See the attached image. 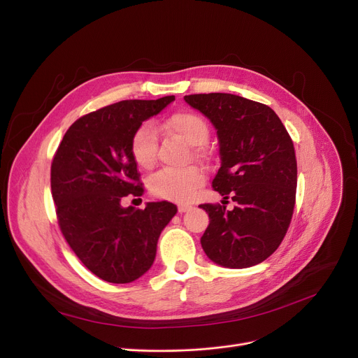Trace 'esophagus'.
<instances>
[{"label":"esophagus","mask_w":358,"mask_h":358,"mask_svg":"<svg viewBox=\"0 0 358 358\" xmlns=\"http://www.w3.org/2000/svg\"><path fill=\"white\" fill-rule=\"evenodd\" d=\"M189 210H192V204H180L178 206V213L180 214H182L185 211H189Z\"/></svg>","instance_id":"1"}]
</instances>
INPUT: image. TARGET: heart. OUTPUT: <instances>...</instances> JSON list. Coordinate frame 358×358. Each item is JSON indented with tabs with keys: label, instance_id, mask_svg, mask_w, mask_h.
Instances as JSON below:
<instances>
[{
	"label": "heart",
	"instance_id": "1",
	"mask_svg": "<svg viewBox=\"0 0 358 358\" xmlns=\"http://www.w3.org/2000/svg\"><path fill=\"white\" fill-rule=\"evenodd\" d=\"M164 128L188 145H199L208 136V125L194 112L180 110L166 119ZM157 131L151 122L141 124L131 138V154L141 169H152L157 161ZM196 154H201L194 150ZM204 184V173L196 165L182 170H162L150 180V192L159 199L188 201Z\"/></svg>",
	"mask_w": 358,
	"mask_h": 358
}]
</instances>
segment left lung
I'll use <instances>...</instances> for the list:
<instances>
[{"instance_id": "left-lung-1", "label": "left lung", "mask_w": 358, "mask_h": 358, "mask_svg": "<svg viewBox=\"0 0 358 358\" xmlns=\"http://www.w3.org/2000/svg\"><path fill=\"white\" fill-rule=\"evenodd\" d=\"M184 101L217 129L222 166L213 188L236 201L233 210L200 204L210 217L203 250L224 268L257 265L279 248L292 219L298 173L294 142L264 103L230 93L188 94Z\"/></svg>"}]
</instances>
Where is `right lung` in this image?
<instances>
[{"label":"right lung","instance_id":"add662e5","mask_svg":"<svg viewBox=\"0 0 358 358\" xmlns=\"http://www.w3.org/2000/svg\"><path fill=\"white\" fill-rule=\"evenodd\" d=\"M174 96L121 101L79 117L67 129L52 162V196L59 227L82 264L98 278L129 283L154 264L157 242L177 207L147 203L122 207L144 193L131 138Z\"/></svg>","mask_w":358,"mask_h":358}]
</instances>
